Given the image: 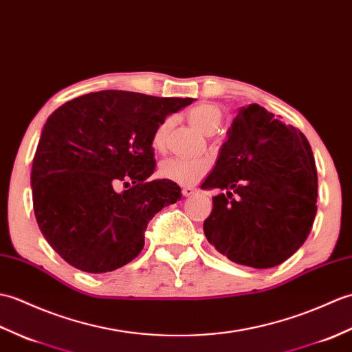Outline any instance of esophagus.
<instances>
[{
  "label": "esophagus",
  "mask_w": 352,
  "mask_h": 352,
  "mask_svg": "<svg viewBox=\"0 0 352 352\" xmlns=\"http://www.w3.org/2000/svg\"><path fill=\"white\" fill-rule=\"evenodd\" d=\"M194 192H196V188H192V186H184L182 188V194L185 197H191Z\"/></svg>",
  "instance_id": "obj_1"
}]
</instances>
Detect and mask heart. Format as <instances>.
<instances>
[{
  "label": "heart",
  "mask_w": 352,
  "mask_h": 352,
  "mask_svg": "<svg viewBox=\"0 0 352 352\" xmlns=\"http://www.w3.org/2000/svg\"><path fill=\"white\" fill-rule=\"evenodd\" d=\"M188 119L200 132L206 135L214 134L220 126L221 111L212 104H197L188 110ZM173 119L166 117L153 132V146L156 149H164ZM209 164L205 160H186L170 158L161 164L162 177L173 181L179 185H192L208 173Z\"/></svg>",
  "instance_id": "heart-1"
}]
</instances>
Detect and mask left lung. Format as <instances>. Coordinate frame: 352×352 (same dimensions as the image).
Instances as JSON below:
<instances>
[{
	"mask_svg": "<svg viewBox=\"0 0 352 352\" xmlns=\"http://www.w3.org/2000/svg\"><path fill=\"white\" fill-rule=\"evenodd\" d=\"M201 188H218L205 236L232 262L257 270L289 259L316 215L318 173L300 129L252 104L236 114Z\"/></svg>",
	"mask_w": 352,
	"mask_h": 352,
	"instance_id": "obj_1",
	"label": "left lung"
}]
</instances>
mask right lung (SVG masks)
<instances>
[{"label":"right lung","instance_id":"1","mask_svg":"<svg viewBox=\"0 0 352 352\" xmlns=\"http://www.w3.org/2000/svg\"><path fill=\"white\" fill-rule=\"evenodd\" d=\"M192 100L104 90L48 117L31 167L33 206L45 239L69 265L100 274L142 252L155 214L181 199L176 182L149 181L153 132Z\"/></svg>","mask_w":352,"mask_h":352}]
</instances>
